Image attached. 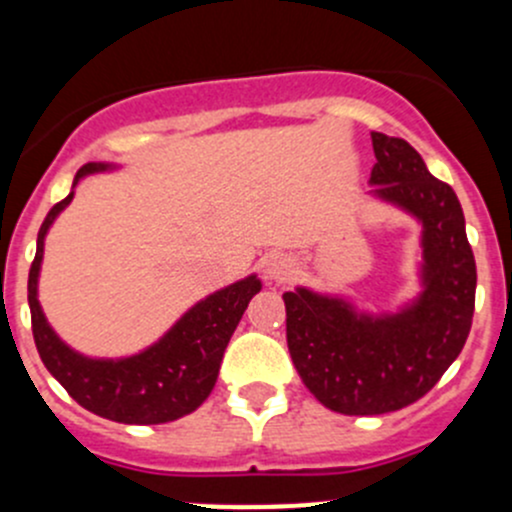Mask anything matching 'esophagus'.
<instances>
[{"mask_svg":"<svg viewBox=\"0 0 512 512\" xmlns=\"http://www.w3.org/2000/svg\"><path fill=\"white\" fill-rule=\"evenodd\" d=\"M295 271V263L286 254H271L266 256V276L268 281L283 283L286 278H291Z\"/></svg>","mask_w":512,"mask_h":512,"instance_id":"1","label":"esophagus"}]
</instances>
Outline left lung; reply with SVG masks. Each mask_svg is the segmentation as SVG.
<instances>
[{
    "label": "left lung",
    "mask_w": 512,
    "mask_h": 512,
    "mask_svg": "<svg viewBox=\"0 0 512 512\" xmlns=\"http://www.w3.org/2000/svg\"><path fill=\"white\" fill-rule=\"evenodd\" d=\"M370 197L419 224V293L397 310L295 286L283 293L291 360L323 407L347 416L397 412L424 397L461 355L476 303V261L461 202L402 138L372 133Z\"/></svg>",
    "instance_id": "8db88e82"
}]
</instances>
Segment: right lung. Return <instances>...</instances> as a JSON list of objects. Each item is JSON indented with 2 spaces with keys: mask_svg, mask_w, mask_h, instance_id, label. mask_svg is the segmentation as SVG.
Instances as JSON below:
<instances>
[{
  "mask_svg": "<svg viewBox=\"0 0 512 512\" xmlns=\"http://www.w3.org/2000/svg\"><path fill=\"white\" fill-rule=\"evenodd\" d=\"M115 170H120V165L113 162H88L76 172L73 189L88 175ZM73 189L46 214L29 271L31 330L41 362L83 409L103 419L120 424H167L192 414L212 394L226 345L249 308V300L261 291V278L251 273L197 300L160 340L135 355H83L61 340L39 303L46 234L71 204Z\"/></svg>",
  "mask_w": 512,
  "mask_h": 512,
  "instance_id": "add662e5",
  "label": "right lung"
}]
</instances>
